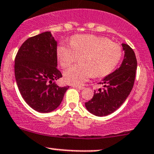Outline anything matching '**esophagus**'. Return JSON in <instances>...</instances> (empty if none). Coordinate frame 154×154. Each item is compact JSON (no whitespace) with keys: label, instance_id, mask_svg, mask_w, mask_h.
<instances>
[{"label":"esophagus","instance_id":"esophagus-1","mask_svg":"<svg viewBox=\"0 0 154 154\" xmlns=\"http://www.w3.org/2000/svg\"><path fill=\"white\" fill-rule=\"evenodd\" d=\"M72 87L74 88L79 89V90H82V89L84 88V87H82V86H78V85H72Z\"/></svg>","mask_w":154,"mask_h":154}]
</instances>
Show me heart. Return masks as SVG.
I'll use <instances>...</instances> for the list:
<instances>
[{
  "instance_id": "b5f03b06",
  "label": "heart",
  "mask_w": 154,
  "mask_h": 154,
  "mask_svg": "<svg viewBox=\"0 0 154 154\" xmlns=\"http://www.w3.org/2000/svg\"><path fill=\"white\" fill-rule=\"evenodd\" d=\"M71 46L60 45L57 58L62 68H67L77 57L80 65H74L64 72L66 82L82 85L93 76L104 77L110 73L119 63L121 47L107 38L93 35H76L71 39Z\"/></svg>"
}]
</instances>
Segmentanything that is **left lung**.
<instances>
[{
  "instance_id": "1",
  "label": "left lung",
  "mask_w": 154,
  "mask_h": 154,
  "mask_svg": "<svg viewBox=\"0 0 154 154\" xmlns=\"http://www.w3.org/2000/svg\"><path fill=\"white\" fill-rule=\"evenodd\" d=\"M122 47L124 57L120 67L99 82L103 88L94 91L92 99L85 102L86 109L94 116L102 117L114 112L132 90L137 66L136 56L128 45L123 43Z\"/></svg>"
}]
</instances>
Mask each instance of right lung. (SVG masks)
<instances>
[{
	"mask_svg": "<svg viewBox=\"0 0 154 154\" xmlns=\"http://www.w3.org/2000/svg\"><path fill=\"white\" fill-rule=\"evenodd\" d=\"M14 62L15 79L25 102L38 112L57 109L69 87H59L55 82L62 74L57 69V42L51 32L28 38Z\"/></svg>",
	"mask_w": 154,
	"mask_h": 154,
	"instance_id": "add662e5",
	"label": "right lung"
}]
</instances>
